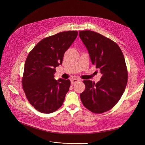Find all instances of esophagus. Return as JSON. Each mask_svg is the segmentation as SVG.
Wrapping results in <instances>:
<instances>
[{"instance_id": "esophagus-1", "label": "esophagus", "mask_w": 145, "mask_h": 145, "mask_svg": "<svg viewBox=\"0 0 145 145\" xmlns=\"http://www.w3.org/2000/svg\"><path fill=\"white\" fill-rule=\"evenodd\" d=\"M79 79H76V78L72 79L71 80V84H72V85H73V84H74L75 83H77V82H79Z\"/></svg>"}]
</instances>
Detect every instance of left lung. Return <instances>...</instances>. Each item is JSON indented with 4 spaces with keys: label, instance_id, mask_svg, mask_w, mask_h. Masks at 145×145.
<instances>
[{
    "label": "left lung",
    "instance_id": "left-lung-1",
    "mask_svg": "<svg viewBox=\"0 0 145 145\" xmlns=\"http://www.w3.org/2000/svg\"><path fill=\"white\" fill-rule=\"evenodd\" d=\"M92 63L103 74L97 83L83 80L85 89L80 99L90 112L102 113L119 102L125 90L128 74L125 57L118 44L100 33L91 30L79 31Z\"/></svg>",
    "mask_w": 145,
    "mask_h": 145
}]
</instances>
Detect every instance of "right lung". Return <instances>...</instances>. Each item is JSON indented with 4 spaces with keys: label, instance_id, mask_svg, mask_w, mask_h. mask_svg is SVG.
<instances>
[{
    "label": "right lung",
    "instance_id": "right-lung-1",
    "mask_svg": "<svg viewBox=\"0 0 145 145\" xmlns=\"http://www.w3.org/2000/svg\"><path fill=\"white\" fill-rule=\"evenodd\" d=\"M78 34L77 31L68 30L45 37L29 53L25 63L22 88L30 105L41 113L54 112L63 103L71 81L56 80L54 73Z\"/></svg>",
    "mask_w": 145,
    "mask_h": 145
}]
</instances>
